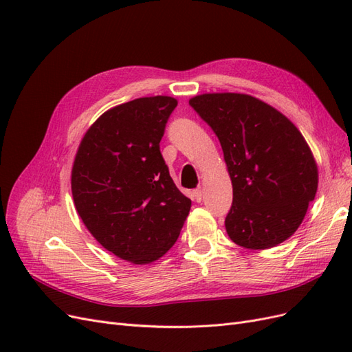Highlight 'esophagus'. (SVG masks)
<instances>
[{
  "label": "esophagus",
  "mask_w": 352,
  "mask_h": 352,
  "mask_svg": "<svg viewBox=\"0 0 352 352\" xmlns=\"http://www.w3.org/2000/svg\"><path fill=\"white\" fill-rule=\"evenodd\" d=\"M192 197H194V199H195L197 202H201V201H202V197H204V192H202L201 188H197V189H194Z\"/></svg>",
  "instance_id": "34e87169"
}]
</instances>
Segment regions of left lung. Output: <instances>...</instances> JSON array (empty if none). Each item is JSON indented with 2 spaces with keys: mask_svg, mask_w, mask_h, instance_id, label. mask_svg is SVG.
Segmentation results:
<instances>
[{
  "mask_svg": "<svg viewBox=\"0 0 352 352\" xmlns=\"http://www.w3.org/2000/svg\"><path fill=\"white\" fill-rule=\"evenodd\" d=\"M219 138L233 188L225 226L239 247L265 250L300 228L318 185L317 164L296 126L247 94L189 100Z\"/></svg>",
  "mask_w": 352,
  "mask_h": 352,
  "instance_id": "left-lung-1",
  "label": "left lung"
}]
</instances>
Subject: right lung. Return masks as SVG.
<instances>
[{
  "label": "right lung",
  "mask_w": 352,
  "mask_h": 352,
  "mask_svg": "<svg viewBox=\"0 0 352 352\" xmlns=\"http://www.w3.org/2000/svg\"><path fill=\"white\" fill-rule=\"evenodd\" d=\"M172 97H145L100 116L82 138L72 195L85 226L105 250L135 264L173 247L190 199L176 188L160 153Z\"/></svg>",
  "instance_id": "obj_1"
}]
</instances>
